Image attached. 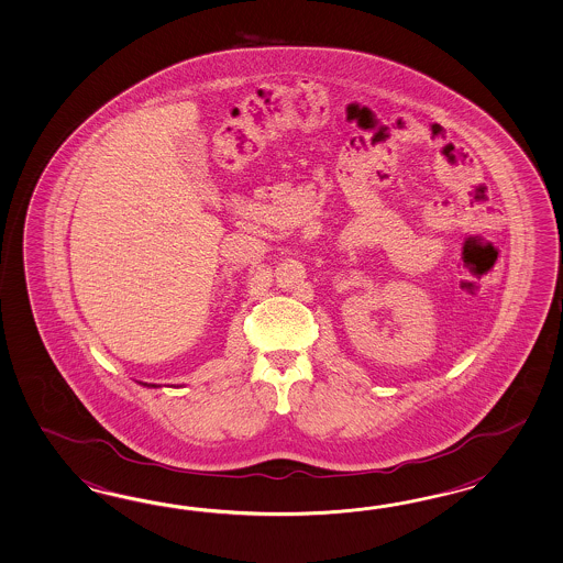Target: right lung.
Returning a JSON list of instances; mask_svg holds the SVG:
<instances>
[{
  "label": "right lung",
  "instance_id": "right-lung-1",
  "mask_svg": "<svg viewBox=\"0 0 563 563\" xmlns=\"http://www.w3.org/2000/svg\"><path fill=\"white\" fill-rule=\"evenodd\" d=\"M151 386H153V388H157V386H155V384H151Z\"/></svg>",
  "mask_w": 563,
  "mask_h": 563
}]
</instances>
